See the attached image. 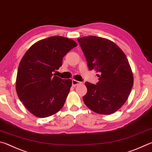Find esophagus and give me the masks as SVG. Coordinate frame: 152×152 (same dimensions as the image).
I'll use <instances>...</instances> for the list:
<instances>
[{
	"instance_id": "esophagus-1",
	"label": "esophagus",
	"mask_w": 152,
	"mask_h": 152,
	"mask_svg": "<svg viewBox=\"0 0 152 152\" xmlns=\"http://www.w3.org/2000/svg\"><path fill=\"white\" fill-rule=\"evenodd\" d=\"M72 86H73L75 87L76 86L78 85V84H80L81 82H79V81H77L76 80H72Z\"/></svg>"
}]
</instances>
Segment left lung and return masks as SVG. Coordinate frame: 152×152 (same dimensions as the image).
I'll use <instances>...</instances> for the list:
<instances>
[{
  "instance_id": "8db88e82",
  "label": "left lung",
  "mask_w": 152,
  "mask_h": 152,
  "mask_svg": "<svg viewBox=\"0 0 152 152\" xmlns=\"http://www.w3.org/2000/svg\"><path fill=\"white\" fill-rule=\"evenodd\" d=\"M88 68L98 74L96 84L85 82L83 96L88 108L100 114L110 115L125 104L134 84L132 68L126 54L116 44L107 38L89 36L78 38Z\"/></svg>"
}]
</instances>
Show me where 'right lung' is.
I'll return each instance as SVG.
<instances>
[{"mask_svg": "<svg viewBox=\"0 0 152 152\" xmlns=\"http://www.w3.org/2000/svg\"><path fill=\"white\" fill-rule=\"evenodd\" d=\"M76 46L70 38L51 37L34 43L21 59L16 80V93L35 116H50L64 106L72 80L53 76L52 72L59 69L63 58Z\"/></svg>", "mask_w": 152, "mask_h": 152, "instance_id": "obj_1", "label": "right lung"}]
</instances>
